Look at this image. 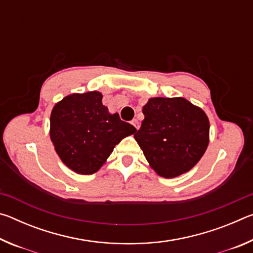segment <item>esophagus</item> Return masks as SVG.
Here are the masks:
<instances>
[{
  "mask_svg": "<svg viewBox=\"0 0 253 253\" xmlns=\"http://www.w3.org/2000/svg\"><path fill=\"white\" fill-rule=\"evenodd\" d=\"M131 125L134 126V127L136 128V129H138V128H139V122L137 121V119H132V121H131Z\"/></svg>",
  "mask_w": 253,
  "mask_h": 253,
  "instance_id": "obj_1",
  "label": "esophagus"
}]
</instances>
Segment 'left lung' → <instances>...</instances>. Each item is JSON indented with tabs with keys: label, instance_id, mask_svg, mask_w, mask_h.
Wrapping results in <instances>:
<instances>
[{
	"label": "left lung",
	"instance_id": "left-lung-1",
	"mask_svg": "<svg viewBox=\"0 0 253 253\" xmlns=\"http://www.w3.org/2000/svg\"><path fill=\"white\" fill-rule=\"evenodd\" d=\"M143 114L134 137L156 174L173 178L193 169L209 145L207 114L183 97L151 98Z\"/></svg>",
	"mask_w": 253,
	"mask_h": 253
}]
</instances>
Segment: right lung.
<instances>
[{"label": "right lung", "mask_w": 253, "mask_h": 253, "mask_svg": "<svg viewBox=\"0 0 253 253\" xmlns=\"http://www.w3.org/2000/svg\"><path fill=\"white\" fill-rule=\"evenodd\" d=\"M136 128L110 114L99 91L71 93L54 105L50 138L67 168L81 175L96 173L115 146Z\"/></svg>", "instance_id": "obj_1"}]
</instances>
